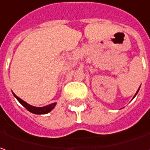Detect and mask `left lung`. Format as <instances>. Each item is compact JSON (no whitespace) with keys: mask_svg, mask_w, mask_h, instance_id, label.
<instances>
[{"mask_svg":"<svg viewBox=\"0 0 150 150\" xmlns=\"http://www.w3.org/2000/svg\"><path fill=\"white\" fill-rule=\"evenodd\" d=\"M139 89H138V90H137V92H136V93H135V96H134V98H135V97L136 96V94H137V93L139 92Z\"/></svg>","mask_w":150,"mask_h":150,"instance_id":"left-lung-1","label":"left lung"}]
</instances>
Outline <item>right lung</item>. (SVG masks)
I'll return each instance as SVG.
<instances>
[{
    "instance_id": "right-lung-1",
    "label": "right lung",
    "mask_w": 150,
    "mask_h": 150,
    "mask_svg": "<svg viewBox=\"0 0 150 150\" xmlns=\"http://www.w3.org/2000/svg\"><path fill=\"white\" fill-rule=\"evenodd\" d=\"M13 94H14V96L16 98V99L19 101V103L23 105L26 109L28 110V111H29L30 112H32V113L34 114H39V115H40V114L48 113V112H50L54 108H55V106H56V104H57V103H52V104L47 105L45 107H40V108H38V107H34V106H32V105H29L28 103H27L26 102H24V101L22 100L21 98H19V97L16 96L14 93H13Z\"/></svg>"
}]
</instances>
